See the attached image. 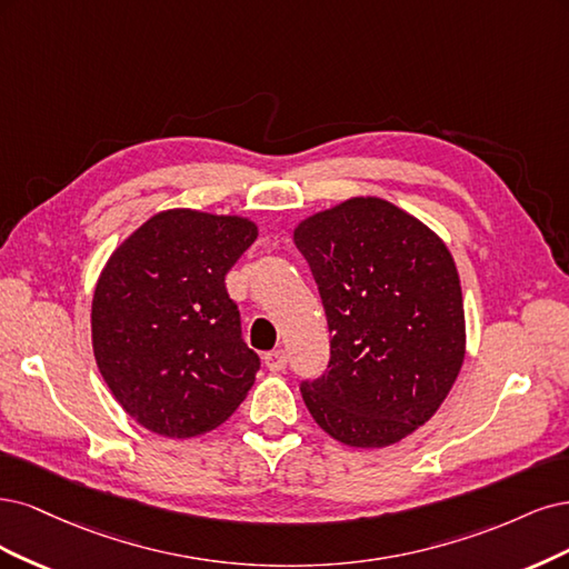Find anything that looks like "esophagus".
Returning a JSON list of instances; mask_svg holds the SVG:
<instances>
[{
  "label": "esophagus",
  "mask_w": 569,
  "mask_h": 569,
  "mask_svg": "<svg viewBox=\"0 0 569 569\" xmlns=\"http://www.w3.org/2000/svg\"><path fill=\"white\" fill-rule=\"evenodd\" d=\"M264 366L269 371H283L286 369V363H288V355H286V350H271V352H267L264 357Z\"/></svg>",
  "instance_id": "esophagus-1"
}]
</instances>
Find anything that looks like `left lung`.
I'll use <instances>...</instances> for the list:
<instances>
[{"label": "left lung", "instance_id": "8db88e82", "mask_svg": "<svg viewBox=\"0 0 569 569\" xmlns=\"http://www.w3.org/2000/svg\"><path fill=\"white\" fill-rule=\"evenodd\" d=\"M331 331L326 373L302 385L338 442H401L442 407L466 359L461 279L447 243L378 196H355L292 229Z\"/></svg>", "mask_w": 569, "mask_h": 569}]
</instances>
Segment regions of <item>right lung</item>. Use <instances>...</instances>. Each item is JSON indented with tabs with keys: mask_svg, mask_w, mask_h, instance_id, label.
<instances>
[{
	"mask_svg": "<svg viewBox=\"0 0 569 569\" xmlns=\"http://www.w3.org/2000/svg\"><path fill=\"white\" fill-rule=\"evenodd\" d=\"M243 214L160 210L106 260L91 298V347L122 411L189 439L241 407L260 359L241 338L227 271L258 238Z\"/></svg>",
	"mask_w": 569,
	"mask_h": 569,
	"instance_id": "obj_1",
	"label": "right lung"
}]
</instances>
